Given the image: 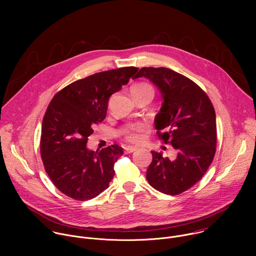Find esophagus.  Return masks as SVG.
Returning a JSON list of instances; mask_svg holds the SVG:
<instances>
[{
    "label": "esophagus",
    "mask_w": 256,
    "mask_h": 256,
    "mask_svg": "<svg viewBox=\"0 0 256 256\" xmlns=\"http://www.w3.org/2000/svg\"><path fill=\"white\" fill-rule=\"evenodd\" d=\"M136 147H132V146H128V147H124V153L126 154H130L134 151H136Z\"/></svg>",
    "instance_id": "1"
}]
</instances>
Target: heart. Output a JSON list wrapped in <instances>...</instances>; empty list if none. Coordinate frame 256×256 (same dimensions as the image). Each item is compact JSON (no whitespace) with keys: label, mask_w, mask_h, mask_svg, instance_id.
<instances>
[{"label":"heart","mask_w":256,"mask_h":256,"mask_svg":"<svg viewBox=\"0 0 256 256\" xmlns=\"http://www.w3.org/2000/svg\"><path fill=\"white\" fill-rule=\"evenodd\" d=\"M148 89L152 90V88L147 84H140L132 87V91H140V90H148ZM142 130H144V126L142 124L134 126L124 132V138L130 142H138L142 138Z\"/></svg>","instance_id":"1"}]
</instances>
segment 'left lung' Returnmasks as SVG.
I'll return each instance as SVG.
<instances>
[{"label": "left lung", "instance_id": "1", "mask_svg": "<svg viewBox=\"0 0 256 256\" xmlns=\"http://www.w3.org/2000/svg\"><path fill=\"white\" fill-rule=\"evenodd\" d=\"M140 77L150 80L161 93L163 102L155 128L158 136L177 151L174 160L152 151L147 180L160 192L176 196L200 181L214 159L216 144L214 109L208 95L194 82L175 70L142 68L132 79Z\"/></svg>", "mask_w": 256, "mask_h": 256}]
</instances>
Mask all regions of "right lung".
<instances>
[{"instance_id":"1","label":"right lung","mask_w":256,"mask_h":256,"mask_svg":"<svg viewBox=\"0 0 256 256\" xmlns=\"http://www.w3.org/2000/svg\"><path fill=\"white\" fill-rule=\"evenodd\" d=\"M138 70L126 66L96 72L68 85L50 101L42 120L40 153L48 175L66 196L88 200L108 188L124 150L114 144L91 151L86 147L88 136L105 118L109 97Z\"/></svg>"}]
</instances>
